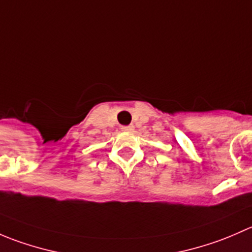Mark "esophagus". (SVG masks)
Masks as SVG:
<instances>
[{
    "label": "esophagus",
    "instance_id": "esophagus-1",
    "mask_svg": "<svg viewBox=\"0 0 252 252\" xmlns=\"http://www.w3.org/2000/svg\"><path fill=\"white\" fill-rule=\"evenodd\" d=\"M122 130H123V131H133L134 130V126H122Z\"/></svg>",
    "mask_w": 252,
    "mask_h": 252
}]
</instances>
